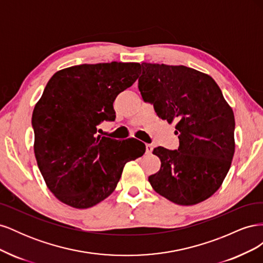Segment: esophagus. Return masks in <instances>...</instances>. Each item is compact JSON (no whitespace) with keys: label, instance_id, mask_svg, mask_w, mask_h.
<instances>
[{"label":"esophagus","instance_id":"34e87169","mask_svg":"<svg viewBox=\"0 0 263 263\" xmlns=\"http://www.w3.org/2000/svg\"><path fill=\"white\" fill-rule=\"evenodd\" d=\"M151 151H153V145L146 144V154H151Z\"/></svg>","mask_w":263,"mask_h":263}]
</instances>
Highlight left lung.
Returning a JSON list of instances; mask_svg holds the SVG:
<instances>
[{
    "mask_svg": "<svg viewBox=\"0 0 263 263\" xmlns=\"http://www.w3.org/2000/svg\"><path fill=\"white\" fill-rule=\"evenodd\" d=\"M138 89L158 117L176 122L179 148L154 149L160 170L148 178L157 193L179 205L208 200L220 187L235 153V117L217 83L184 66L142 62Z\"/></svg>",
    "mask_w": 263,
    "mask_h": 263,
    "instance_id": "left-lung-1",
    "label": "left lung"
}]
</instances>
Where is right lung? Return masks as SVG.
I'll list each match as a JSON object with an SVG mask.
<instances>
[{"mask_svg":"<svg viewBox=\"0 0 263 263\" xmlns=\"http://www.w3.org/2000/svg\"><path fill=\"white\" fill-rule=\"evenodd\" d=\"M137 62L80 65L55 72L35 105L31 124L38 168L52 194L74 209H89L113 193L126 162L145 154L129 141L97 136L114 121L113 103L139 76Z\"/></svg>","mask_w":263,"mask_h":263,"instance_id":"1","label":"right lung"}]
</instances>
